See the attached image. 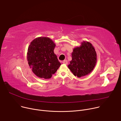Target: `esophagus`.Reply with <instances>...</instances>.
<instances>
[{"label": "esophagus", "instance_id": "34e87169", "mask_svg": "<svg viewBox=\"0 0 121 121\" xmlns=\"http://www.w3.org/2000/svg\"><path fill=\"white\" fill-rule=\"evenodd\" d=\"M63 63L64 64H65V65H67V64H68V62H67V60H64V61H63Z\"/></svg>", "mask_w": 121, "mask_h": 121}]
</instances>
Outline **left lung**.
I'll return each mask as SVG.
<instances>
[{
  "label": "left lung",
  "mask_w": 121,
  "mask_h": 121,
  "mask_svg": "<svg viewBox=\"0 0 121 121\" xmlns=\"http://www.w3.org/2000/svg\"><path fill=\"white\" fill-rule=\"evenodd\" d=\"M79 46L73 50L72 60L68 67L78 78L90 74L96 65L97 56L95 48L89 42H81Z\"/></svg>",
  "instance_id": "left-lung-1"
}]
</instances>
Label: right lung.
<instances>
[{
    "instance_id": "obj_1",
    "label": "right lung",
    "mask_w": 121,
    "mask_h": 121,
    "mask_svg": "<svg viewBox=\"0 0 121 121\" xmlns=\"http://www.w3.org/2000/svg\"><path fill=\"white\" fill-rule=\"evenodd\" d=\"M56 46L52 40L46 37L36 38L30 43L27 61L33 73L38 77L51 78L61 65L54 52Z\"/></svg>"
}]
</instances>
